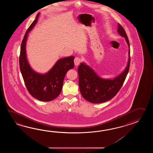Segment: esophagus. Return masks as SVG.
Masks as SVG:
<instances>
[{
    "mask_svg": "<svg viewBox=\"0 0 153 153\" xmlns=\"http://www.w3.org/2000/svg\"><path fill=\"white\" fill-rule=\"evenodd\" d=\"M81 59H80V58H79V57H75L74 60V65H76V66L80 64V63L81 62Z\"/></svg>",
    "mask_w": 153,
    "mask_h": 153,
    "instance_id": "obj_1",
    "label": "esophagus"
}]
</instances>
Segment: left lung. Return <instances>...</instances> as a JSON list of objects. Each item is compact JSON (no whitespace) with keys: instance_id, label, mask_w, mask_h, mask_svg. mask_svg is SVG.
<instances>
[{"instance_id":"1","label":"left lung","mask_w":153,"mask_h":153,"mask_svg":"<svg viewBox=\"0 0 153 153\" xmlns=\"http://www.w3.org/2000/svg\"><path fill=\"white\" fill-rule=\"evenodd\" d=\"M117 32L125 38L129 49L127 65L120 74L113 79H104L100 77L85 62H81L78 67L80 91L82 96L91 103H103L114 97L122 87L128 74L130 64L129 40L125 30L119 23L117 25Z\"/></svg>"}]
</instances>
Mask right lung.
<instances>
[{"label":"right lung","mask_w":153,"mask_h":153,"mask_svg":"<svg viewBox=\"0 0 153 153\" xmlns=\"http://www.w3.org/2000/svg\"><path fill=\"white\" fill-rule=\"evenodd\" d=\"M40 13L27 29L22 42L20 50V68L25 84L29 94L39 101L49 102L57 97L62 91L67 72L74 67V56L59 59L45 74L33 70L27 59L26 43L29 33L38 22Z\"/></svg>","instance_id":"right-lung-1"}]
</instances>
